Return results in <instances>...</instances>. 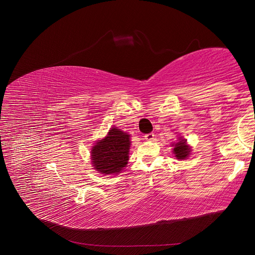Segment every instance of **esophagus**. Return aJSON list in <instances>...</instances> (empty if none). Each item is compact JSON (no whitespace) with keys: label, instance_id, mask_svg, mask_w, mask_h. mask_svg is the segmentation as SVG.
<instances>
[{"label":"esophagus","instance_id":"obj_1","mask_svg":"<svg viewBox=\"0 0 255 255\" xmlns=\"http://www.w3.org/2000/svg\"><path fill=\"white\" fill-rule=\"evenodd\" d=\"M154 138V134L153 132H149V134H146L144 136V139L147 140V141H152Z\"/></svg>","mask_w":255,"mask_h":255}]
</instances>
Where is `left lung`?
I'll use <instances>...</instances> for the list:
<instances>
[{
	"mask_svg": "<svg viewBox=\"0 0 255 255\" xmlns=\"http://www.w3.org/2000/svg\"><path fill=\"white\" fill-rule=\"evenodd\" d=\"M173 153L175 154V157L178 160H186L187 157L190 155L191 148L187 144V140L183 139L181 137L178 138V142L173 144Z\"/></svg>",
	"mask_w": 255,
	"mask_h": 255,
	"instance_id": "8db88e82",
	"label": "left lung"
}]
</instances>
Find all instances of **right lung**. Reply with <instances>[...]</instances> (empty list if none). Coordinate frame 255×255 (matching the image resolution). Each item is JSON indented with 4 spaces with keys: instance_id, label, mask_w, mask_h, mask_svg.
<instances>
[{
    "instance_id": "right-lung-1",
    "label": "right lung",
    "mask_w": 255,
    "mask_h": 255,
    "mask_svg": "<svg viewBox=\"0 0 255 255\" xmlns=\"http://www.w3.org/2000/svg\"><path fill=\"white\" fill-rule=\"evenodd\" d=\"M129 146L128 132L112 128L108 135L92 147V166L102 174L120 173L128 164Z\"/></svg>"
}]
</instances>
